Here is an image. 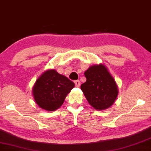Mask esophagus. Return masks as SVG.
<instances>
[{
    "mask_svg": "<svg viewBox=\"0 0 151 151\" xmlns=\"http://www.w3.org/2000/svg\"><path fill=\"white\" fill-rule=\"evenodd\" d=\"M74 83H75V85L76 87H79L80 85H81V82H80V81H78V80L74 81Z\"/></svg>",
    "mask_w": 151,
    "mask_h": 151,
    "instance_id": "1",
    "label": "esophagus"
}]
</instances>
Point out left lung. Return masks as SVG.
<instances>
[{
    "instance_id": "8db88e82",
    "label": "left lung",
    "mask_w": 151,
    "mask_h": 151,
    "mask_svg": "<svg viewBox=\"0 0 151 151\" xmlns=\"http://www.w3.org/2000/svg\"><path fill=\"white\" fill-rule=\"evenodd\" d=\"M87 81L81 88L87 101L96 110L109 108L118 96L115 81L102 64L90 66L85 72Z\"/></svg>"
}]
</instances>
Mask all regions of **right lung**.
Here are the masks:
<instances>
[{
    "label": "right lung",
    "instance_id": "1",
    "mask_svg": "<svg viewBox=\"0 0 151 151\" xmlns=\"http://www.w3.org/2000/svg\"><path fill=\"white\" fill-rule=\"evenodd\" d=\"M75 84L55 70H48L37 80L33 93L38 105L46 111H52L64 103L67 94Z\"/></svg>",
    "mask_w": 151,
    "mask_h": 151
}]
</instances>
